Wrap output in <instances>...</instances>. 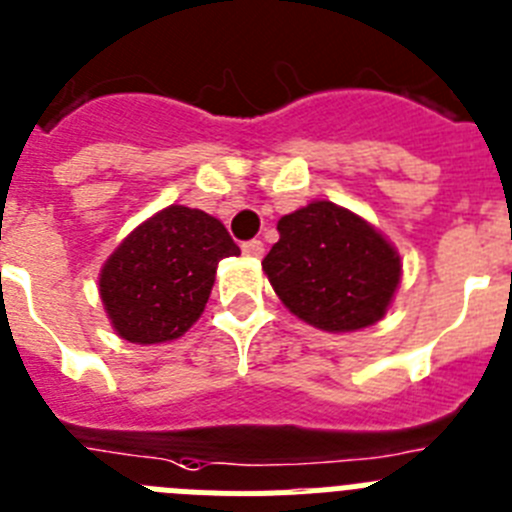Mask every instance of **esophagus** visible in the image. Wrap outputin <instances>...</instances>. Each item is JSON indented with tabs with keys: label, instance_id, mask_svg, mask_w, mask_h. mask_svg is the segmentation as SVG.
Listing matches in <instances>:
<instances>
[{
	"label": "esophagus",
	"instance_id": "obj_1",
	"mask_svg": "<svg viewBox=\"0 0 512 512\" xmlns=\"http://www.w3.org/2000/svg\"><path fill=\"white\" fill-rule=\"evenodd\" d=\"M242 252L247 257H255V260H257V257L265 255V244H262L260 239H250V242L242 244Z\"/></svg>",
	"mask_w": 512,
	"mask_h": 512
}]
</instances>
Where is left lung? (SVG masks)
I'll list each match as a JSON object with an SVG mask.
<instances>
[{
    "label": "left lung",
    "mask_w": 512,
    "mask_h": 512,
    "mask_svg": "<svg viewBox=\"0 0 512 512\" xmlns=\"http://www.w3.org/2000/svg\"><path fill=\"white\" fill-rule=\"evenodd\" d=\"M278 231L262 270L296 317L327 332L361 330L384 317L402 265L371 224L317 201L283 216Z\"/></svg>",
    "instance_id": "8db88e82"
}]
</instances>
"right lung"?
<instances>
[{"label":"right lung","instance_id":"1","mask_svg":"<svg viewBox=\"0 0 512 512\" xmlns=\"http://www.w3.org/2000/svg\"><path fill=\"white\" fill-rule=\"evenodd\" d=\"M239 255L226 226L198 208L170 206L151 216L110 255L100 296L115 332L128 342L175 340L201 317L219 260Z\"/></svg>","mask_w":512,"mask_h":512}]
</instances>
